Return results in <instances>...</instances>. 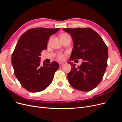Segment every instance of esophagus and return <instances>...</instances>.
Instances as JSON below:
<instances>
[{
	"mask_svg": "<svg viewBox=\"0 0 122 122\" xmlns=\"http://www.w3.org/2000/svg\"><path fill=\"white\" fill-rule=\"evenodd\" d=\"M64 64V63H63V62H59V65H60V67H61V66L63 65Z\"/></svg>",
	"mask_w": 122,
	"mask_h": 122,
	"instance_id": "1",
	"label": "esophagus"
}]
</instances>
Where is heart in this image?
Here are the masks:
<instances>
[{
	"mask_svg": "<svg viewBox=\"0 0 122 122\" xmlns=\"http://www.w3.org/2000/svg\"><path fill=\"white\" fill-rule=\"evenodd\" d=\"M69 36V35L67 34H66V33H63V34H62L60 36V38H65V37H67V36ZM57 57L59 59H60V60H62V59H64L65 58V55L61 53H59L57 54Z\"/></svg>",
	"mask_w": 122,
	"mask_h": 122,
	"instance_id": "1",
	"label": "heart"
}]
</instances>
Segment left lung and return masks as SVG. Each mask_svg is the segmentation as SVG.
I'll use <instances>...</instances> for the list:
<instances>
[{
	"label": "left lung",
	"instance_id": "8db88e82",
	"mask_svg": "<svg viewBox=\"0 0 122 122\" xmlns=\"http://www.w3.org/2000/svg\"><path fill=\"white\" fill-rule=\"evenodd\" d=\"M71 35L73 47L69 61H83L78 67H72L67 75L71 86L75 89L88 92L101 82L107 66L108 48L97 32L90 28H62Z\"/></svg>",
	"mask_w": 122,
	"mask_h": 122
}]
</instances>
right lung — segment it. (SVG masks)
Here are the masks:
<instances>
[{"mask_svg": "<svg viewBox=\"0 0 122 122\" xmlns=\"http://www.w3.org/2000/svg\"><path fill=\"white\" fill-rule=\"evenodd\" d=\"M60 28H36L27 30L19 38L12 56L14 73L25 89L32 93L42 91L52 81L60 66L57 61L41 64V53L47 49L50 36Z\"/></svg>", "mask_w": 122, "mask_h": 122, "instance_id": "obj_1", "label": "right lung"}]
</instances>
